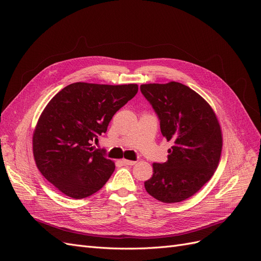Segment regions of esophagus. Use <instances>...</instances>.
I'll list each match as a JSON object with an SVG mask.
<instances>
[{
  "mask_svg": "<svg viewBox=\"0 0 261 261\" xmlns=\"http://www.w3.org/2000/svg\"><path fill=\"white\" fill-rule=\"evenodd\" d=\"M122 163L125 164V165H129V166H133L136 164V161H130V160H122Z\"/></svg>",
  "mask_w": 261,
  "mask_h": 261,
  "instance_id": "esophagus-1",
  "label": "esophagus"
}]
</instances>
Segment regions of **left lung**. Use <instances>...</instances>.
I'll return each instance as SVG.
<instances>
[{"label":"left lung","instance_id":"obj_1","mask_svg":"<svg viewBox=\"0 0 261 261\" xmlns=\"http://www.w3.org/2000/svg\"><path fill=\"white\" fill-rule=\"evenodd\" d=\"M141 92L156 113L167 142L165 163H153L147 193L164 203L194 196L211 180L222 150L220 125L211 106L180 82L142 85Z\"/></svg>","mask_w":261,"mask_h":261}]
</instances>
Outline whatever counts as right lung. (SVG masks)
Here are the masks:
<instances>
[{"label":"right lung","instance_id":"right-lung-1","mask_svg":"<svg viewBox=\"0 0 261 261\" xmlns=\"http://www.w3.org/2000/svg\"><path fill=\"white\" fill-rule=\"evenodd\" d=\"M138 85L75 82L57 93L41 114L33 136L37 167L45 179L73 199L98 191L115 169L92 143L138 93Z\"/></svg>","mask_w":261,"mask_h":261}]
</instances>
